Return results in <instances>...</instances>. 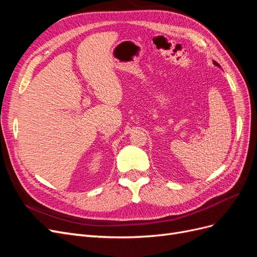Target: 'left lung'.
<instances>
[{"label": "left lung", "mask_w": 257, "mask_h": 257, "mask_svg": "<svg viewBox=\"0 0 257 257\" xmlns=\"http://www.w3.org/2000/svg\"><path fill=\"white\" fill-rule=\"evenodd\" d=\"M213 64H214V65H216V66H218V67H220V65H219V64H218V63H217L216 61H213ZM220 68H221V67H220Z\"/></svg>", "instance_id": "obj_1"}]
</instances>
